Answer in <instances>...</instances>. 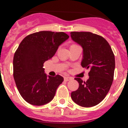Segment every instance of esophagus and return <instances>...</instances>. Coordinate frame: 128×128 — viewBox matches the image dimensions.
<instances>
[{
    "mask_svg": "<svg viewBox=\"0 0 128 128\" xmlns=\"http://www.w3.org/2000/svg\"><path fill=\"white\" fill-rule=\"evenodd\" d=\"M71 79H72V78H70V77H65V78H64V80H65V81H70V80Z\"/></svg>",
    "mask_w": 128,
    "mask_h": 128,
    "instance_id": "1",
    "label": "esophagus"
}]
</instances>
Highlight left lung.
I'll return each instance as SVG.
<instances>
[{
  "label": "left lung",
  "mask_w": 128,
  "mask_h": 128,
  "mask_svg": "<svg viewBox=\"0 0 128 128\" xmlns=\"http://www.w3.org/2000/svg\"><path fill=\"white\" fill-rule=\"evenodd\" d=\"M70 36L82 48L81 66L90 69L86 82L75 78L80 86L71 93V98L82 107L94 106L104 99L112 84L115 66L114 52L108 42L96 34L71 32Z\"/></svg>",
  "instance_id": "8db88e82"
}]
</instances>
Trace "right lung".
Segmentation results:
<instances>
[{"mask_svg": "<svg viewBox=\"0 0 128 128\" xmlns=\"http://www.w3.org/2000/svg\"><path fill=\"white\" fill-rule=\"evenodd\" d=\"M68 38L63 32L44 30L30 34L21 42L13 58V77L26 102L42 106L53 99L63 78L47 76L43 66Z\"/></svg>", "mask_w": 128, "mask_h": 128, "instance_id": "obj_1", "label": "right lung"}]
</instances>
